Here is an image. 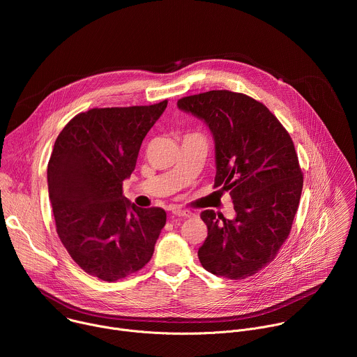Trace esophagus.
I'll use <instances>...</instances> for the list:
<instances>
[{
  "label": "esophagus",
  "mask_w": 357,
  "mask_h": 357,
  "mask_svg": "<svg viewBox=\"0 0 357 357\" xmlns=\"http://www.w3.org/2000/svg\"><path fill=\"white\" fill-rule=\"evenodd\" d=\"M193 213L185 209H174L172 211V218H192Z\"/></svg>",
  "instance_id": "esophagus-1"
}]
</instances>
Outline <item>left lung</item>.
<instances>
[{
	"label": "left lung",
	"mask_w": 357,
	"mask_h": 357,
	"mask_svg": "<svg viewBox=\"0 0 357 357\" xmlns=\"http://www.w3.org/2000/svg\"><path fill=\"white\" fill-rule=\"evenodd\" d=\"M178 109L208 126L215 139V188L230 192L236 218L202 212L208 237L197 250L203 268L243 280L270 264L298 211L302 172L294 142L260 101L229 90L178 100Z\"/></svg>",
	"instance_id": "1"
}]
</instances>
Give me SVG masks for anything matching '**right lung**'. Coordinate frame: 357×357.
<instances>
[{
    "mask_svg": "<svg viewBox=\"0 0 357 357\" xmlns=\"http://www.w3.org/2000/svg\"><path fill=\"white\" fill-rule=\"evenodd\" d=\"M167 105L91 109L55 141L47 189L58 236L75 263L103 281L141 270L167 223L164 209L138 208L123 195L142 139Z\"/></svg>",
    "mask_w": 357,
    "mask_h": 357,
    "instance_id": "obj_1",
    "label": "right lung"
}]
</instances>
